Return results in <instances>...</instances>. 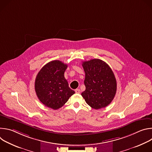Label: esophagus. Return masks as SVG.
<instances>
[{"label":"esophagus","instance_id":"esophagus-1","mask_svg":"<svg viewBox=\"0 0 152 152\" xmlns=\"http://www.w3.org/2000/svg\"><path fill=\"white\" fill-rule=\"evenodd\" d=\"M75 93L77 94H80V90L79 89H76L75 90Z\"/></svg>","mask_w":152,"mask_h":152}]
</instances>
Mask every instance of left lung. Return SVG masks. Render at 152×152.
Returning <instances> with one entry per match:
<instances>
[{
	"label": "left lung",
	"instance_id": "1",
	"mask_svg": "<svg viewBox=\"0 0 152 152\" xmlns=\"http://www.w3.org/2000/svg\"><path fill=\"white\" fill-rule=\"evenodd\" d=\"M85 73V90L81 95L89 106L95 110L110 104L117 91V81L108 65L99 59L82 62Z\"/></svg>",
	"mask_w": 152,
	"mask_h": 152
}]
</instances>
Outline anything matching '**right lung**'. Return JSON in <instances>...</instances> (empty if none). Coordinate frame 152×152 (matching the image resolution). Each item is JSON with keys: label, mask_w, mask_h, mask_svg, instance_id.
Returning a JSON list of instances; mask_svg holds the SVG:
<instances>
[{"label": "right lung", "mask_w": 152, "mask_h": 152, "mask_svg": "<svg viewBox=\"0 0 152 152\" xmlns=\"http://www.w3.org/2000/svg\"><path fill=\"white\" fill-rule=\"evenodd\" d=\"M67 65L55 60L43 66L37 75L35 90L40 102L53 110H58L75 93L64 77Z\"/></svg>", "instance_id": "right-lung-1"}]
</instances>
